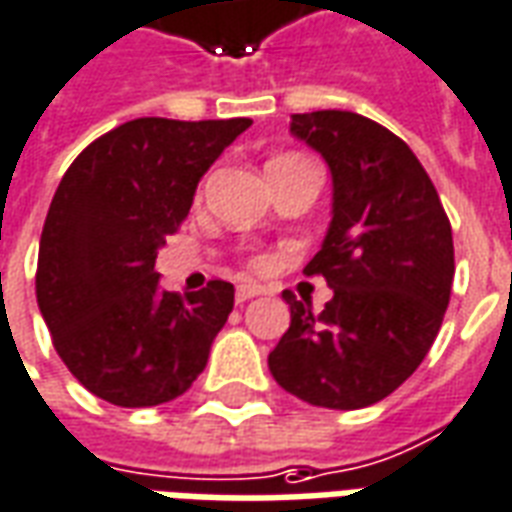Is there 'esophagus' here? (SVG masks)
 Returning a JSON list of instances; mask_svg holds the SVG:
<instances>
[{
  "label": "esophagus",
  "mask_w": 512,
  "mask_h": 512,
  "mask_svg": "<svg viewBox=\"0 0 512 512\" xmlns=\"http://www.w3.org/2000/svg\"><path fill=\"white\" fill-rule=\"evenodd\" d=\"M264 295V289L262 286H256V284H239L237 286V303H245V300H250V297H259Z\"/></svg>",
  "instance_id": "esophagus-1"
}]
</instances>
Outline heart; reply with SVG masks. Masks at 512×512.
<instances>
[{
	"mask_svg": "<svg viewBox=\"0 0 512 512\" xmlns=\"http://www.w3.org/2000/svg\"><path fill=\"white\" fill-rule=\"evenodd\" d=\"M275 159H286V157H275ZM275 159H273V162H275ZM250 264H253V267H264V259H253Z\"/></svg>",
	"mask_w": 512,
	"mask_h": 512,
	"instance_id": "1",
	"label": "heart"
}]
</instances>
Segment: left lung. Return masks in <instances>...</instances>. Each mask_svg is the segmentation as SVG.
<instances>
[{"mask_svg":"<svg viewBox=\"0 0 512 512\" xmlns=\"http://www.w3.org/2000/svg\"><path fill=\"white\" fill-rule=\"evenodd\" d=\"M292 134L333 173V220L306 264L333 297L314 311L284 292L289 331L267 358L275 383L308 405H375L433 347L455 278L452 226L411 148L358 112L292 115Z\"/></svg>","mask_w":512,"mask_h":512,"instance_id":"8db88e82","label":"left lung"}]
</instances>
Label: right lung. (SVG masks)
<instances>
[{
	"label": "right lung",
	"mask_w": 512,
	"mask_h": 512,
	"mask_svg": "<svg viewBox=\"0 0 512 512\" xmlns=\"http://www.w3.org/2000/svg\"><path fill=\"white\" fill-rule=\"evenodd\" d=\"M250 118H137L93 140L65 170L43 223L35 295L63 364L121 408L176 400L204 372L234 286L159 289L157 250L195 187Z\"/></svg>",
	"instance_id": "add662e5"
}]
</instances>
